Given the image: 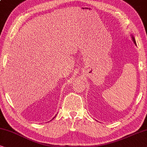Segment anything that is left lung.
Returning a JSON list of instances; mask_svg holds the SVG:
<instances>
[{
  "label": "left lung",
  "instance_id": "1",
  "mask_svg": "<svg viewBox=\"0 0 147 147\" xmlns=\"http://www.w3.org/2000/svg\"><path fill=\"white\" fill-rule=\"evenodd\" d=\"M133 41H134V42H135V44L136 45V41H135V38H134V37H133Z\"/></svg>",
  "mask_w": 147,
  "mask_h": 147
}]
</instances>
